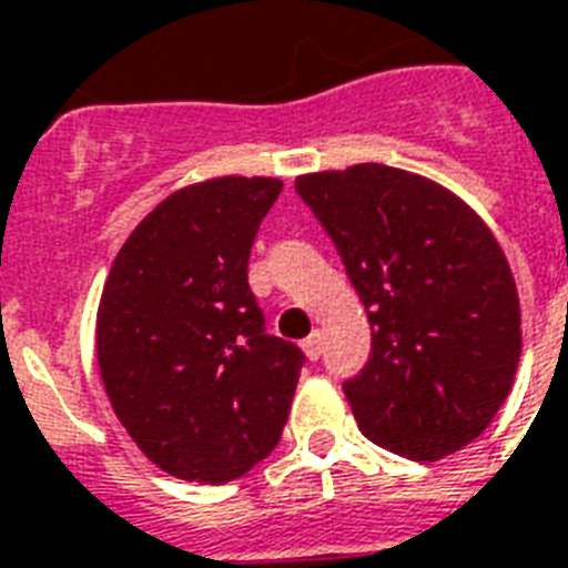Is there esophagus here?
<instances>
[{
    "label": "esophagus",
    "instance_id": "34e87169",
    "mask_svg": "<svg viewBox=\"0 0 568 568\" xmlns=\"http://www.w3.org/2000/svg\"><path fill=\"white\" fill-rule=\"evenodd\" d=\"M301 348H303V354L310 357V361H318V357H322V352H324L322 333H318V331L310 333V336H306V339L301 342Z\"/></svg>",
    "mask_w": 568,
    "mask_h": 568
}]
</instances>
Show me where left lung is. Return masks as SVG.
Returning <instances> with one entry per match:
<instances>
[{"label":"left lung","mask_w":568,"mask_h":568,"mask_svg":"<svg viewBox=\"0 0 568 568\" xmlns=\"http://www.w3.org/2000/svg\"><path fill=\"white\" fill-rule=\"evenodd\" d=\"M336 246L372 327L342 389L378 447L435 462L479 438L513 387L521 310L488 226L458 196L361 163L294 181Z\"/></svg>","instance_id":"8db88e82"}]
</instances>
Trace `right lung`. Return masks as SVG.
Here are the masks:
<instances>
[{
    "label": "right lung",
    "instance_id": "right-lung-1",
    "mask_svg": "<svg viewBox=\"0 0 568 568\" xmlns=\"http://www.w3.org/2000/svg\"><path fill=\"white\" fill-rule=\"evenodd\" d=\"M276 179L193 184L163 199L112 262L98 363L115 417L166 474L223 486L274 453L306 363L271 336L246 283Z\"/></svg>",
    "mask_w": 568,
    "mask_h": 568
}]
</instances>
